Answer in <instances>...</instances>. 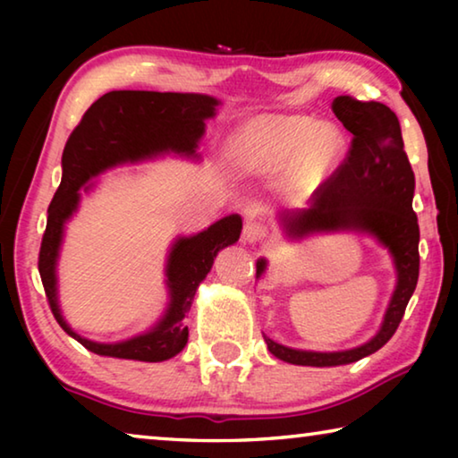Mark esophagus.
I'll list each match as a JSON object with an SVG mask.
<instances>
[{
  "label": "esophagus",
  "instance_id": "1",
  "mask_svg": "<svg viewBox=\"0 0 458 458\" xmlns=\"http://www.w3.org/2000/svg\"><path fill=\"white\" fill-rule=\"evenodd\" d=\"M267 234L268 230L260 222H248L244 226V240H248V242H260V240L267 238Z\"/></svg>",
  "mask_w": 458,
  "mask_h": 458
}]
</instances>
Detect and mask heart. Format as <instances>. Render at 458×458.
<instances>
[{
  "label": "heart",
  "instance_id": "obj_1",
  "mask_svg": "<svg viewBox=\"0 0 458 458\" xmlns=\"http://www.w3.org/2000/svg\"><path fill=\"white\" fill-rule=\"evenodd\" d=\"M345 151L344 135L299 114H260L242 123L228 139L236 172L268 177L284 172V188L307 196L327 180Z\"/></svg>",
  "mask_w": 458,
  "mask_h": 458
}]
</instances>
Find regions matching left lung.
I'll use <instances>...</instances> for the list:
<instances>
[{
  "instance_id": "left-lung-1",
  "label": "left lung",
  "mask_w": 458,
  "mask_h": 458,
  "mask_svg": "<svg viewBox=\"0 0 458 458\" xmlns=\"http://www.w3.org/2000/svg\"><path fill=\"white\" fill-rule=\"evenodd\" d=\"M333 113L350 131L352 145L341 165L313 191L311 208L284 214L293 236L327 228H355L374 234L390 248L398 270V286L377 335L350 352H297L265 337L275 358L294 366H344L377 352L396 333L418 283V218L412 210L414 172L402 141L400 121L390 106L376 100L363 103L350 95L333 100ZM267 262H257V276Z\"/></svg>"
}]
</instances>
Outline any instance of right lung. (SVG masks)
I'll list each match as a JSON object with an SVG mask.
<instances>
[{
	"mask_svg": "<svg viewBox=\"0 0 458 458\" xmlns=\"http://www.w3.org/2000/svg\"><path fill=\"white\" fill-rule=\"evenodd\" d=\"M218 100L206 95L153 90H113L82 114L62 153V182L48 206V222L38 254V270L46 299L62 329L89 352L108 358L164 361L188 344L185 315L190 313L198 284L210 273L224 246L234 244L242 232L240 216H228L191 238L177 240L167 262L172 305L157 327L123 344H95L68 327L56 305V265L62 226L76 210L79 190L90 177L123 161H137L161 151L193 153L204 133V121L214 114Z\"/></svg>",
	"mask_w": 458,
	"mask_h": 458,
	"instance_id": "1",
	"label": "right lung"
}]
</instances>
